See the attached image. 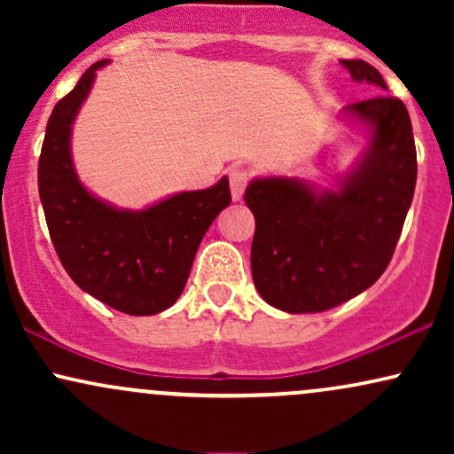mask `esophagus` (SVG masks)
<instances>
[{
	"instance_id": "1",
	"label": "esophagus",
	"mask_w": 454,
	"mask_h": 454,
	"mask_svg": "<svg viewBox=\"0 0 454 454\" xmlns=\"http://www.w3.org/2000/svg\"><path fill=\"white\" fill-rule=\"evenodd\" d=\"M231 192H232V200L239 202L245 194V187H247V173L243 168H232L231 173Z\"/></svg>"
}]
</instances>
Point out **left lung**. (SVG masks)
<instances>
[{"instance_id": "left-lung-1", "label": "left lung", "mask_w": 454, "mask_h": 454, "mask_svg": "<svg viewBox=\"0 0 454 454\" xmlns=\"http://www.w3.org/2000/svg\"><path fill=\"white\" fill-rule=\"evenodd\" d=\"M356 82L378 96L348 104L341 117L367 129V147L320 190L294 176L249 181L245 202L256 217L252 278L269 305L288 314H316L361 294L378 281L397 247L414 198L416 147L405 104L387 96L373 66L341 59Z\"/></svg>"}]
</instances>
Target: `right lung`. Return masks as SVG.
Segmentation results:
<instances>
[{
    "label": "right lung",
    "instance_id": "1",
    "mask_svg": "<svg viewBox=\"0 0 454 454\" xmlns=\"http://www.w3.org/2000/svg\"><path fill=\"white\" fill-rule=\"evenodd\" d=\"M93 64L55 104L38 164L40 200L51 241L74 284L113 309L153 316L179 299L205 232L231 205L228 176L207 190L179 192L140 211L93 196L72 161V123L90 96Z\"/></svg>",
    "mask_w": 454,
    "mask_h": 454
}]
</instances>
